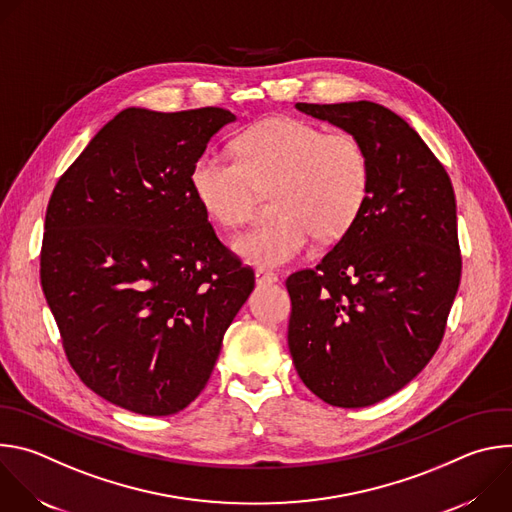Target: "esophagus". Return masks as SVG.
Returning a JSON list of instances; mask_svg holds the SVG:
<instances>
[{
	"instance_id": "esophagus-1",
	"label": "esophagus",
	"mask_w": 512,
	"mask_h": 512,
	"mask_svg": "<svg viewBox=\"0 0 512 512\" xmlns=\"http://www.w3.org/2000/svg\"><path fill=\"white\" fill-rule=\"evenodd\" d=\"M255 279H257L259 285H265V283H275L277 275L273 271H267V269H257L255 271Z\"/></svg>"
}]
</instances>
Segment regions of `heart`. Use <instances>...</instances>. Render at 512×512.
I'll return each instance as SVG.
<instances>
[{"label":"heart","instance_id":"obj_1","mask_svg":"<svg viewBox=\"0 0 512 512\" xmlns=\"http://www.w3.org/2000/svg\"><path fill=\"white\" fill-rule=\"evenodd\" d=\"M196 200L216 225L239 229L253 212L257 192L271 194L273 223L235 241V251L257 267H283L306 255L312 237H342L371 190V158L350 131L277 117L249 129L239 158L206 150L190 172Z\"/></svg>","mask_w":512,"mask_h":512}]
</instances>
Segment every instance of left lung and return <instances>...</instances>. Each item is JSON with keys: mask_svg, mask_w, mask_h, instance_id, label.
Returning a JSON list of instances; mask_svg holds the SVG:
<instances>
[{"mask_svg": "<svg viewBox=\"0 0 512 512\" xmlns=\"http://www.w3.org/2000/svg\"><path fill=\"white\" fill-rule=\"evenodd\" d=\"M296 107L360 137L371 190L332 251L287 277V344L314 395L369 407L415 379L444 338L462 275L456 196L440 160L391 109Z\"/></svg>", "mask_w": 512, "mask_h": 512, "instance_id": "8db88e82", "label": "left lung"}]
</instances>
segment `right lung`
Masks as SVG:
<instances>
[{
	"mask_svg": "<svg viewBox=\"0 0 512 512\" xmlns=\"http://www.w3.org/2000/svg\"><path fill=\"white\" fill-rule=\"evenodd\" d=\"M235 115L221 107L115 115L60 176L40 281L79 379L139 415L204 389L255 273L218 241L190 172Z\"/></svg>",
	"mask_w": 512,
	"mask_h": 512,
	"instance_id": "add662e5",
	"label": "right lung"
}]
</instances>
